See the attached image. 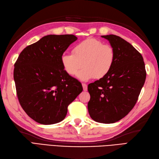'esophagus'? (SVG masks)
<instances>
[{
  "label": "esophagus",
  "mask_w": 159,
  "mask_h": 159,
  "mask_svg": "<svg viewBox=\"0 0 159 159\" xmlns=\"http://www.w3.org/2000/svg\"><path fill=\"white\" fill-rule=\"evenodd\" d=\"M82 85H83V88L84 91H87V85H86L85 83H82Z\"/></svg>",
  "instance_id": "34e87169"
}]
</instances>
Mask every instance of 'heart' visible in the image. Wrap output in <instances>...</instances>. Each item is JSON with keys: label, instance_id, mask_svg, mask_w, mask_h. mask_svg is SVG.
Masks as SVG:
<instances>
[{"label": "heart", "instance_id": "b5f03b06", "mask_svg": "<svg viewBox=\"0 0 159 159\" xmlns=\"http://www.w3.org/2000/svg\"><path fill=\"white\" fill-rule=\"evenodd\" d=\"M72 54H63L61 62L64 71L70 76L77 74L82 80L93 78L100 79L105 77L113 68L116 61V50L109 44H104L99 39L89 38L73 47Z\"/></svg>", "mask_w": 159, "mask_h": 159}]
</instances>
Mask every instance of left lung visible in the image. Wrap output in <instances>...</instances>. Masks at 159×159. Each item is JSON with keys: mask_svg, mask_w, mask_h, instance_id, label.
Segmentation results:
<instances>
[{"mask_svg": "<svg viewBox=\"0 0 159 159\" xmlns=\"http://www.w3.org/2000/svg\"><path fill=\"white\" fill-rule=\"evenodd\" d=\"M116 50V61L107 75L88 85V111L97 122L112 124L135 105L146 72L142 55L126 40L115 35L101 36Z\"/></svg>", "mask_w": 159, "mask_h": 159, "instance_id": "8db88e82", "label": "left lung"}]
</instances>
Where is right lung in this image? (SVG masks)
<instances>
[{"label":"right lung","mask_w":159,"mask_h":159,"mask_svg":"<svg viewBox=\"0 0 159 159\" xmlns=\"http://www.w3.org/2000/svg\"><path fill=\"white\" fill-rule=\"evenodd\" d=\"M77 38L48 35L26 46L14 65L13 79L20 105L39 124L49 125L66 117L67 107L82 92L77 79L64 71L61 57Z\"/></svg>","instance_id":"right-lung-1"}]
</instances>
